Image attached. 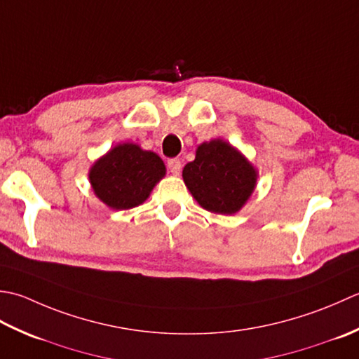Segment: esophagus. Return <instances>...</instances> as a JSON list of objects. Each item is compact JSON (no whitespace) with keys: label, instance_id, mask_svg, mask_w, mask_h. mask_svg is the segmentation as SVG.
I'll return each instance as SVG.
<instances>
[{"label":"esophagus","instance_id":"esophagus-1","mask_svg":"<svg viewBox=\"0 0 359 359\" xmlns=\"http://www.w3.org/2000/svg\"><path fill=\"white\" fill-rule=\"evenodd\" d=\"M167 167H169V170L173 175H178L181 172V161L177 159V158H172V159L167 161Z\"/></svg>","mask_w":359,"mask_h":359}]
</instances>
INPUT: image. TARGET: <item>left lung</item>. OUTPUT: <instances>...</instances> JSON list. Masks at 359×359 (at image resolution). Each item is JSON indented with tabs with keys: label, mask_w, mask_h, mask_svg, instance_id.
I'll use <instances>...</instances> for the list:
<instances>
[{
	"label": "left lung",
	"mask_w": 359,
	"mask_h": 359,
	"mask_svg": "<svg viewBox=\"0 0 359 359\" xmlns=\"http://www.w3.org/2000/svg\"><path fill=\"white\" fill-rule=\"evenodd\" d=\"M182 178L201 208L229 215L250 198L257 173L228 142L215 139L200 145L195 161L182 170Z\"/></svg>",
	"instance_id": "1"
}]
</instances>
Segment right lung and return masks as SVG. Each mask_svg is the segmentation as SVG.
Returning a JSON list of instances; mask_svg holds the SVG:
<instances>
[{
  "mask_svg": "<svg viewBox=\"0 0 359 359\" xmlns=\"http://www.w3.org/2000/svg\"><path fill=\"white\" fill-rule=\"evenodd\" d=\"M164 175L165 165L156 153L141 150L135 144H122L93 165L90 181L94 194L107 206L122 210L147 200Z\"/></svg>",
  "mask_w": 359,
  "mask_h": 359,
  "instance_id": "right-lung-1",
  "label": "right lung"
}]
</instances>
